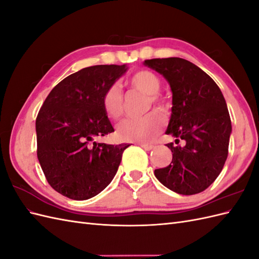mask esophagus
<instances>
[{"mask_svg":"<svg viewBox=\"0 0 259 259\" xmlns=\"http://www.w3.org/2000/svg\"><path fill=\"white\" fill-rule=\"evenodd\" d=\"M140 147H142L144 150H147V151H150V150H152L154 148V146H152V144H148V143H140Z\"/></svg>","mask_w":259,"mask_h":259,"instance_id":"obj_1","label":"esophagus"}]
</instances>
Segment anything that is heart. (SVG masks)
<instances>
[{
	"label": "heart",
	"mask_w": 259,
	"mask_h": 259,
	"mask_svg": "<svg viewBox=\"0 0 259 259\" xmlns=\"http://www.w3.org/2000/svg\"><path fill=\"white\" fill-rule=\"evenodd\" d=\"M128 82L131 88L148 96L146 110H149L151 106L161 112L167 110L169 102L158 95L161 89V80L153 71L138 70L130 76ZM101 104L106 116L109 119L117 120L123 115V96L118 83H113L106 90ZM162 125V117L157 112H151L139 119L123 120L118 125L116 137L122 142H148L159 134Z\"/></svg>",
	"instance_id": "heart-1"
}]
</instances>
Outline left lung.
<instances>
[{"mask_svg": "<svg viewBox=\"0 0 259 259\" xmlns=\"http://www.w3.org/2000/svg\"><path fill=\"white\" fill-rule=\"evenodd\" d=\"M143 64L163 76L172 90L165 134L177 138V144H165L172 162L154 170V176L176 193H200L220 176L227 159L232 123L224 96L205 71L186 59L154 58Z\"/></svg>", "mask_w": 259, "mask_h": 259, "instance_id": "left-lung-1", "label": "left lung"}]
</instances>
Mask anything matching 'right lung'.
I'll list each match as a JSON object with an SVG mask.
<instances>
[{
	"label": "right lung",
	"mask_w": 259,
	"mask_h": 259,
	"mask_svg": "<svg viewBox=\"0 0 259 259\" xmlns=\"http://www.w3.org/2000/svg\"><path fill=\"white\" fill-rule=\"evenodd\" d=\"M127 69L125 65L82 68L57 83L39 109V164L52 188L71 200H88L106 189L129 147L94 140L115 131L101 100Z\"/></svg>",
	"instance_id": "obj_1"
}]
</instances>
